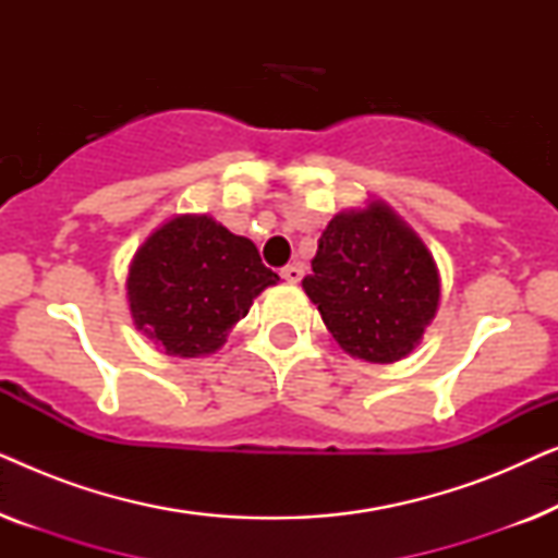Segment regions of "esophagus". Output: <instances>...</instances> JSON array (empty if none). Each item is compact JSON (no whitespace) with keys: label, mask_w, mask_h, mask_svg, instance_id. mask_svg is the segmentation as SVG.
<instances>
[{"label":"esophagus","mask_w":558,"mask_h":558,"mask_svg":"<svg viewBox=\"0 0 558 558\" xmlns=\"http://www.w3.org/2000/svg\"><path fill=\"white\" fill-rule=\"evenodd\" d=\"M281 277H284L287 281H292V284H296V281H302V277H304V266L302 264H287L284 269H281Z\"/></svg>","instance_id":"1"}]
</instances>
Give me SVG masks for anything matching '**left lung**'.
Segmentation results:
<instances>
[{"label": "left lung", "instance_id": "1", "mask_svg": "<svg viewBox=\"0 0 558 558\" xmlns=\"http://www.w3.org/2000/svg\"><path fill=\"white\" fill-rule=\"evenodd\" d=\"M302 287L340 348L371 363L409 355L439 304L429 251L380 203L327 223Z\"/></svg>", "mask_w": 558, "mask_h": 558}]
</instances>
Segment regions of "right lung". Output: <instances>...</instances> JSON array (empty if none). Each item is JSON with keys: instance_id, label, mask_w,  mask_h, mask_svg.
I'll use <instances>...</instances> for the list:
<instances>
[{"instance_id": "add662e5", "label": "right lung", "mask_w": 558, "mask_h": 558, "mask_svg": "<svg viewBox=\"0 0 558 558\" xmlns=\"http://www.w3.org/2000/svg\"><path fill=\"white\" fill-rule=\"evenodd\" d=\"M277 281L248 239L208 216H182L136 251L126 294L140 330L170 355L195 357L223 345L254 296Z\"/></svg>"}]
</instances>
